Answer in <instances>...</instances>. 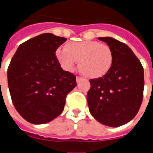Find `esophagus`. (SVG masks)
<instances>
[{"instance_id": "obj_1", "label": "esophagus", "mask_w": 153, "mask_h": 153, "mask_svg": "<svg viewBox=\"0 0 153 153\" xmlns=\"http://www.w3.org/2000/svg\"><path fill=\"white\" fill-rule=\"evenodd\" d=\"M76 83H79V82H80L81 81H82L83 79H82L81 77H80V76H77V77L76 78Z\"/></svg>"}]
</instances>
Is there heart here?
I'll use <instances>...</instances> for the list:
<instances>
[{
  "mask_svg": "<svg viewBox=\"0 0 153 153\" xmlns=\"http://www.w3.org/2000/svg\"><path fill=\"white\" fill-rule=\"evenodd\" d=\"M56 57L62 68L68 72L75 69L79 61V69L89 79L104 76L113 63L111 48L95 40L68 42L65 49L56 51Z\"/></svg>",
  "mask_w": 153,
  "mask_h": 153,
  "instance_id": "1",
  "label": "heart"
}]
</instances>
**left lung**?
Segmentation results:
<instances>
[{
    "label": "left lung",
    "instance_id": "8db88e82",
    "mask_svg": "<svg viewBox=\"0 0 153 153\" xmlns=\"http://www.w3.org/2000/svg\"><path fill=\"white\" fill-rule=\"evenodd\" d=\"M113 53L110 71L102 77L90 80L87 102L94 119L105 126L117 127L136 115L143 100V68L131 49L111 37L98 38Z\"/></svg>",
    "mask_w": 153,
    "mask_h": 153
}]
</instances>
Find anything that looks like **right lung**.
I'll return each instance as SVG.
<instances>
[{
    "mask_svg": "<svg viewBox=\"0 0 153 153\" xmlns=\"http://www.w3.org/2000/svg\"><path fill=\"white\" fill-rule=\"evenodd\" d=\"M66 38L44 33L22 43L8 68L13 104L26 121L49 123L64 111L68 94L76 85V76L62 69L56 51Z\"/></svg>",
    "mask_w": 153,
    "mask_h": 153,
    "instance_id": "right-lung-1",
    "label": "right lung"
}]
</instances>
